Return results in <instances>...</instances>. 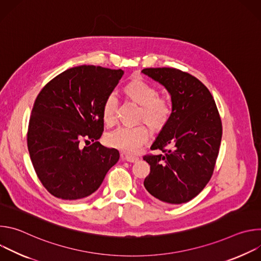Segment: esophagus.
Instances as JSON below:
<instances>
[{
  "label": "esophagus",
  "instance_id": "1",
  "mask_svg": "<svg viewBox=\"0 0 261 261\" xmlns=\"http://www.w3.org/2000/svg\"><path fill=\"white\" fill-rule=\"evenodd\" d=\"M123 158L126 160V161H128V162H136V161H138V157H136V156H130V155H125V156H123Z\"/></svg>",
  "mask_w": 261,
  "mask_h": 261
}]
</instances>
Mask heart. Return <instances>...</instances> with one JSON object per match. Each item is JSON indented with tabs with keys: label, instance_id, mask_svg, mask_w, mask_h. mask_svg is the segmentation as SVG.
Here are the masks:
<instances>
[{
	"label": "heart",
	"instance_id": "1",
	"mask_svg": "<svg viewBox=\"0 0 261 261\" xmlns=\"http://www.w3.org/2000/svg\"><path fill=\"white\" fill-rule=\"evenodd\" d=\"M124 92L128 98L140 105L138 121L144 122L153 131L162 130L172 115V105L169 99L158 96L157 89L142 79H134L126 85ZM118 99L109 95L102 106V118L105 124L113 125L117 120ZM150 132L144 125L120 127L106 135L109 146L127 154L136 153L147 141Z\"/></svg>",
	"mask_w": 261,
	"mask_h": 261
}]
</instances>
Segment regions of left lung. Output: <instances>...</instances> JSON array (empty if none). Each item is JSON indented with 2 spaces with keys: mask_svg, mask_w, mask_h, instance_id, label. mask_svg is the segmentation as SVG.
<instances>
[{
  "mask_svg": "<svg viewBox=\"0 0 261 261\" xmlns=\"http://www.w3.org/2000/svg\"><path fill=\"white\" fill-rule=\"evenodd\" d=\"M145 75L169 93L172 115L152 144L160 155H145L151 171L146 191L163 203L179 204L197 196L213 175L222 138V123L207 88L175 68H146Z\"/></svg>",
  "mask_w": 261,
  "mask_h": 261,
  "instance_id": "1",
  "label": "left lung"
}]
</instances>
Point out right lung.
Here are the masks:
<instances>
[{
	"label": "right lung",
	"mask_w": 261,
	"mask_h": 261,
	"mask_svg": "<svg viewBox=\"0 0 261 261\" xmlns=\"http://www.w3.org/2000/svg\"><path fill=\"white\" fill-rule=\"evenodd\" d=\"M123 74L121 69L100 66L73 67L37 96L28 148L37 176L55 197L73 201L90 196L119 161V151L103 146L98 139L104 129L103 103ZM83 141L93 143L82 148Z\"/></svg>",
	"instance_id": "right-lung-1"
}]
</instances>
